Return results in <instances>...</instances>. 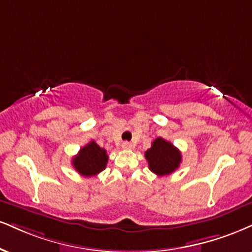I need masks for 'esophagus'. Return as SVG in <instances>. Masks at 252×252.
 Returning a JSON list of instances; mask_svg holds the SVG:
<instances>
[{
  "label": "esophagus",
  "mask_w": 252,
  "mask_h": 252,
  "mask_svg": "<svg viewBox=\"0 0 252 252\" xmlns=\"http://www.w3.org/2000/svg\"><path fill=\"white\" fill-rule=\"evenodd\" d=\"M132 148V144L130 142H123L122 143V149L124 150H130Z\"/></svg>",
  "instance_id": "obj_1"
}]
</instances>
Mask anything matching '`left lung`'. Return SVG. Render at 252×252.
I'll use <instances>...</instances> for the list:
<instances>
[{
  "mask_svg": "<svg viewBox=\"0 0 252 252\" xmlns=\"http://www.w3.org/2000/svg\"><path fill=\"white\" fill-rule=\"evenodd\" d=\"M144 156L150 170L158 176L172 174L182 162L180 150L162 137L156 138L153 142L151 148L145 151Z\"/></svg>",
  "mask_w": 252,
  "mask_h": 252,
  "instance_id": "obj_1",
  "label": "left lung"
}]
</instances>
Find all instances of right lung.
Listing matches in <instances>:
<instances>
[{
	"label": "right lung",
	"mask_w": 252,
	"mask_h": 252,
	"mask_svg": "<svg viewBox=\"0 0 252 252\" xmlns=\"http://www.w3.org/2000/svg\"><path fill=\"white\" fill-rule=\"evenodd\" d=\"M108 158L107 150L99 147L95 141H92L78 151L71 163L78 174L92 177L104 170Z\"/></svg>",
	"instance_id": "add662e5"
}]
</instances>
